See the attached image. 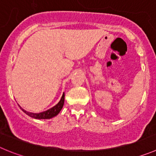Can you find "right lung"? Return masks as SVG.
<instances>
[{
  "mask_svg": "<svg viewBox=\"0 0 156 156\" xmlns=\"http://www.w3.org/2000/svg\"><path fill=\"white\" fill-rule=\"evenodd\" d=\"M64 102H65V93H63L62 94V97L61 98V100L59 101V102L55 105L54 107H52L51 108L48 109L47 111L42 112L40 113H33V112H29L25 111L22 108V111L25 113L26 115H27L28 116L31 118H34L36 119H50L52 118L55 117L56 115H58V113L60 112L61 110L62 109L64 105Z\"/></svg>",
  "mask_w": 156,
  "mask_h": 156,
  "instance_id": "add662e5",
  "label": "right lung"
}]
</instances>
